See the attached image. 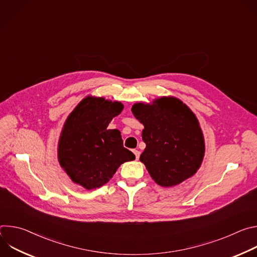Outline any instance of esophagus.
I'll return each mask as SVG.
<instances>
[{
    "mask_svg": "<svg viewBox=\"0 0 257 257\" xmlns=\"http://www.w3.org/2000/svg\"><path fill=\"white\" fill-rule=\"evenodd\" d=\"M133 153H134V155H135V159L138 160V159H139V156H140V153H139L138 151H136V150H134Z\"/></svg>",
    "mask_w": 257,
    "mask_h": 257,
    "instance_id": "34e87169",
    "label": "esophagus"
}]
</instances>
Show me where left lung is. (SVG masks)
<instances>
[{"mask_svg":"<svg viewBox=\"0 0 257 257\" xmlns=\"http://www.w3.org/2000/svg\"><path fill=\"white\" fill-rule=\"evenodd\" d=\"M131 111L144 126L146 144L140 161L163 187L180 184L199 169L204 140L191 109L175 97H161L153 104L138 102Z\"/></svg>","mask_w":257,"mask_h":257,"instance_id":"left-lung-1","label":"left lung"}]
</instances>
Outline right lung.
I'll return each instance as SVG.
<instances>
[{
    "instance_id": "obj_1",
    "label": "right lung",
    "mask_w": 257,
    "mask_h": 257,
    "mask_svg": "<svg viewBox=\"0 0 257 257\" xmlns=\"http://www.w3.org/2000/svg\"><path fill=\"white\" fill-rule=\"evenodd\" d=\"M124 105L103 97H86L74 108L60 137L58 158L72 181L87 190L98 188L135 156L124 148L120 131L107 129Z\"/></svg>"
}]
</instances>
